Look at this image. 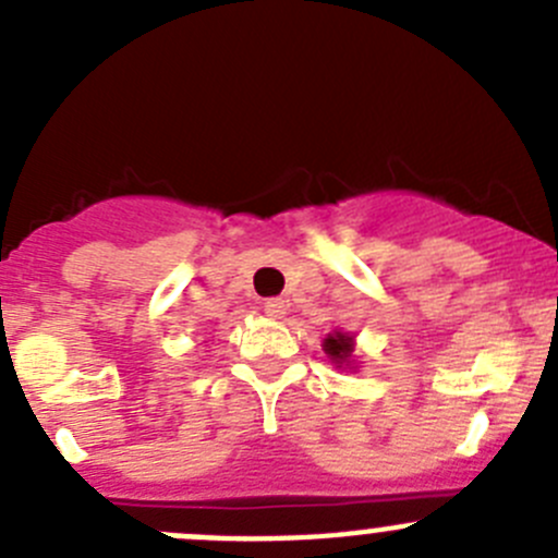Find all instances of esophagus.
Returning a JSON list of instances; mask_svg holds the SVG:
<instances>
[{
  "instance_id": "esophagus-1",
  "label": "esophagus",
  "mask_w": 558,
  "mask_h": 558,
  "mask_svg": "<svg viewBox=\"0 0 558 558\" xmlns=\"http://www.w3.org/2000/svg\"><path fill=\"white\" fill-rule=\"evenodd\" d=\"M286 311H289L286 300H267V302H264V313H267L269 318H283Z\"/></svg>"
}]
</instances>
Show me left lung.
Returning a JSON list of instances; mask_svg holds the SVG:
<instances>
[{
    "instance_id": "left-lung-1",
    "label": "left lung",
    "mask_w": 558,
    "mask_h": 558,
    "mask_svg": "<svg viewBox=\"0 0 558 558\" xmlns=\"http://www.w3.org/2000/svg\"><path fill=\"white\" fill-rule=\"evenodd\" d=\"M320 348L337 369H356V356H353L356 353V335L353 331H331L324 337Z\"/></svg>"
}]
</instances>
